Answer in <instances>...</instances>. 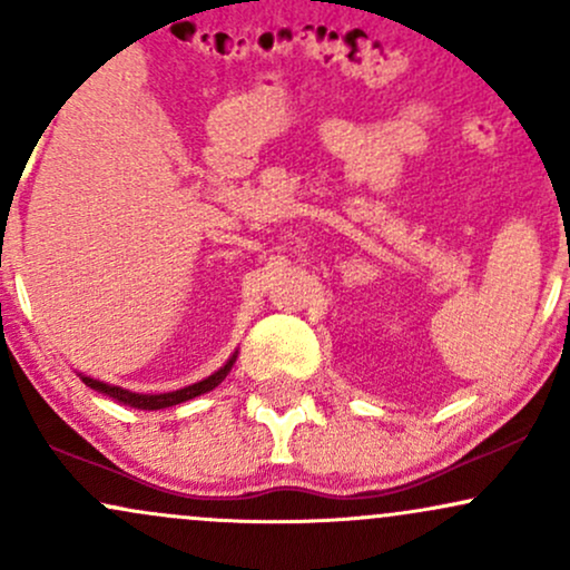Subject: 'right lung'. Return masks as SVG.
<instances>
[{
  "mask_svg": "<svg viewBox=\"0 0 570 570\" xmlns=\"http://www.w3.org/2000/svg\"><path fill=\"white\" fill-rule=\"evenodd\" d=\"M235 358H238V351H235L233 356L227 358L225 367H222L219 372H214L212 377H206V381H200V383H195V385H187V389L171 391V394H134V391L120 389V385H109V383L94 381V377L82 375V372H80V377H82L85 385H90V389L101 391V394H107L109 399H115V402H120V404H130V407H136V410H163V407H174V404L189 402V399H195V396L206 394V391L217 389V385L227 377V372L233 370Z\"/></svg>",
  "mask_w": 570,
  "mask_h": 570,
  "instance_id": "1",
  "label": "right lung"
}]
</instances>
